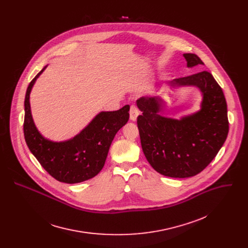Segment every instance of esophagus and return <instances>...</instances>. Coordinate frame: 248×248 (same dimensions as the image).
I'll return each instance as SVG.
<instances>
[{"label":"esophagus","mask_w":248,"mask_h":248,"mask_svg":"<svg viewBox=\"0 0 248 248\" xmlns=\"http://www.w3.org/2000/svg\"><path fill=\"white\" fill-rule=\"evenodd\" d=\"M139 114H140L139 108L136 106V105H132L131 108H130V118H131V120L136 121Z\"/></svg>","instance_id":"34e87169"}]
</instances>
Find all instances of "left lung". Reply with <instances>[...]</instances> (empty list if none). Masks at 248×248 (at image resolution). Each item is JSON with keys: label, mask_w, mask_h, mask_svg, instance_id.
Masks as SVG:
<instances>
[{"label": "left lung", "mask_w": 248, "mask_h": 248, "mask_svg": "<svg viewBox=\"0 0 248 248\" xmlns=\"http://www.w3.org/2000/svg\"><path fill=\"white\" fill-rule=\"evenodd\" d=\"M189 68L203 64L194 53H184ZM175 86H196L203 94L202 109L180 120L162 116L165 104L159 97L137 101L142 114L138 127L143 153L151 166L170 177H193L204 170L225 141L229 122L220 86L208 71H201L169 82Z\"/></svg>", "instance_id": "1"}]
</instances>
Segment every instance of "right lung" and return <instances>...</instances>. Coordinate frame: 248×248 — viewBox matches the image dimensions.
Here are the masks:
<instances>
[{
	"label": "right lung",
	"instance_id": "right-lung-1",
	"mask_svg": "<svg viewBox=\"0 0 248 248\" xmlns=\"http://www.w3.org/2000/svg\"><path fill=\"white\" fill-rule=\"evenodd\" d=\"M44 70L31 80L26 93L24 136L27 145L42 167L58 181L71 184L95 177L105 164L113 138L129 120L130 106L100 112L68 141H49L36 129L30 105L31 88Z\"/></svg>",
	"mask_w": 248,
	"mask_h": 248
}]
</instances>
